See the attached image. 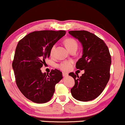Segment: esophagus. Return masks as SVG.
<instances>
[{"label":"esophagus","mask_w":125,"mask_h":125,"mask_svg":"<svg viewBox=\"0 0 125 125\" xmlns=\"http://www.w3.org/2000/svg\"><path fill=\"white\" fill-rule=\"evenodd\" d=\"M62 75H63V77H66L68 75V73H65V72H62Z\"/></svg>","instance_id":"obj_1"}]
</instances>
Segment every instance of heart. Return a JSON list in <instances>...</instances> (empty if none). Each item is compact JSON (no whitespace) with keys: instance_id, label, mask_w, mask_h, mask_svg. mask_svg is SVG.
Returning a JSON list of instances; mask_svg holds the SVG:
<instances>
[{"instance_id":"b5f03b06","label":"heart","mask_w":125,"mask_h":125,"mask_svg":"<svg viewBox=\"0 0 125 125\" xmlns=\"http://www.w3.org/2000/svg\"><path fill=\"white\" fill-rule=\"evenodd\" d=\"M65 42V46L67 48L69 51L73 50V49L76 48L77 49L78 48V43L76 41V40H74V38H67L64 41ZM55 45H53L51 48V50H50V55H52L54 54V51H55ZM73 65V62L71 61H64L62 62H60V64H57V67L58 68H60V70H62V71H68L70 68H71Z\"/></svg>"}]
</instances>
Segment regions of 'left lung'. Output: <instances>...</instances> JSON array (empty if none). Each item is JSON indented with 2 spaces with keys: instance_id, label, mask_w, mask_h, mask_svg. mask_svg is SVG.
I'll use <instances>...</instances> for the list:
<instances>
[{
  "instance_id": "left-lung-1",
  "label": "left lung",
  "mask_w": 125,
  "mask_h": 125,
  "mask_svg": "<svg viewBox=\"0 0 125 125\" xmlns=\"http://www.w3.org/2000/svg\"><path fill=\"white\" fill-rule=\"evenodd\" d=\"M83 45V55L76 63V68L84 70L80 77L74 73L69 75L75 81L71 89L74 99L82 102L94 100L106 87L110 78L112 60L107 46L102 39L86 31H71Z\"/></svg>"
}]
</instances>
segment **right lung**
Returning a JSON list of instances; mask_svg holds the SVG:
<instances>
[{"label": "right lung", "mask_w": 125, "mask_h": 125, "mask_svg": "<svg viewBox=\"0 0 125 125\" xmlns=\"http://www.w3.org/2000/svg\"><path fill=\"white\" fill-rule=\"evenodd\" d=\"M65 31H34L18 42L12 68L18 89L25 97L36 103H45L54 95L55 86L62 78V72L52 70L42 73L41 68L50 55V50Z\"/></svg>", "instance_id": "1"}]
</instances>
